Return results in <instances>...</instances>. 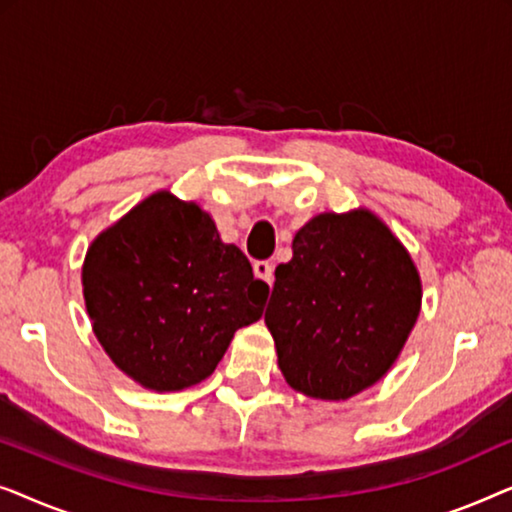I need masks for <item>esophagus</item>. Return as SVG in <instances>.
Segmentation results:
<instances>
[{"instance_id": "34e87169", "label": "esophagus", "mask_w": 512, "mask_h": 512, "mask_svg": "<svg viewBox=\"0 0 512 512\" xmlns=\"http://www.w3.org/2000/svg\"><path fill=\"white\" fill-rule=\"evenodd\" d=\"M254 275L258 279H263V282H268V284L275 282V268H272L270 261H256L254 263Z\"/></svg>"}]
</instances>
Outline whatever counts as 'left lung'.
I'll use <instances>...</instances> for the list:
<instances>
[{"instance_id": "left-lung-1", "label": "left lung", "mask_w": 512, "mask_h": 512, "mask_svg": "<svg viewBox=\"0 0 512 512\" xmlns=\"http://www.w3.org/2000/svg\"><path fill=\"white\" fill-rule=\"evenodd\" d=\"M422 307V282L398 237L368 209L319 214L277 265L265 310L284 380L345 401L380 382Z\"/></svg>"}]
</instances>
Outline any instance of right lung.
<instances>
[{
  "label": "right lung",
  "mask_w": 512,
  "mask_h": 512,
  "mask_svg": "<svg viewBox=\"0 0 512 512\" xmlns=\"http://www.w3.org/2000/svg\"><path fill=\"white\" fill-rule=\"evenodd\" d=\"M83 298L93 331L125 375L153 391L214 373L237 328L261 319L268 284L212 216L158 191L88 247Z\"/></svg>",
  "instance_id": "obj_1"
}]
</instances>
